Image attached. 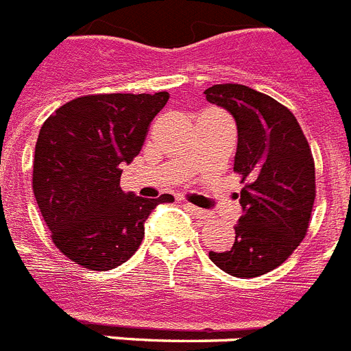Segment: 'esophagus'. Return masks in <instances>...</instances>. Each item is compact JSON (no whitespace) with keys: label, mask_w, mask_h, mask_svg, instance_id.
<instances>
[{"label":"esophagus","mask_w":351,"mask_h":351,"mask_svg":"<svg viewBox=\"0 0 351 351\" xmlns=\"http://www.w3.org/2000/svg\"><path fill=\"white\" fill-rule=\"evenodd\" d=\"M185 208H187L193 216L198 217V219H208V217H210V212L203 210V208L199 207H194V205H191V203H185Z\"/></svg>","instance_id":"obj_1"}]
</instances>
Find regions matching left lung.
I'll return each mask as SVG.
<instances>
[{
    "label": "left lung",
    "mask_w": 351,
    "mask_h": 351,
    "mask_svg": "<svg viewBox=\"0 0 351 351\" xmlns=\"http://www.w3.org/2000/svg\"><path fill=\"white\" fill-rule=\"evenodd\" d=\"M203 94L235 119L234 171L244 184L235 243L208 257L232 276H261L287 261L307 234L316 198L311 148L293 112L267 94L239 84L212 85Z\"/></svg>",
    "instance_id": "1"
}]
</instances>
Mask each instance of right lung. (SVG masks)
Here are the masks:
<instances>
[{
	"instance_id": "add662e5",
	"label": "right lung",
	"mask_w": 351,
	"mask_h": 351,
	"mask_svg": "<svg viewBox=\"0 0 351 351\" xmlns=\"http://www.w3.org/2000/svg\"><path fill=\"white\" fill-rule=\"evenodd\" d=\"M169 94H94L62 105L35 144L34 194L51 239L67 258L94 271L137 252L144 223L171 194L143 198L121 189V167L143 148Z\"/></svg>"
}]
</instances>
